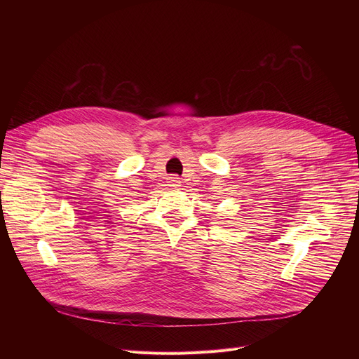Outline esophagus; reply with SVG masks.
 I'll return each mask as SVG.
<instances>
[{
    "label": "esophagus",
    "instance_id": "1",
    "mask_svg": "<svg viewBox=\"0 0 359 359\" xmlns=\"http://www.w3.org/2000/svg\"><path fill=\"white\" fill-rule=\"evenodd\" d=\"M170 182V184L168 186H173V187H177V186H180V180H179V177H176V176H173V177H170L168 179Z\"/></svg>",
    "mask_w": 359,
    "mask_h": 359
}]
</instances>
